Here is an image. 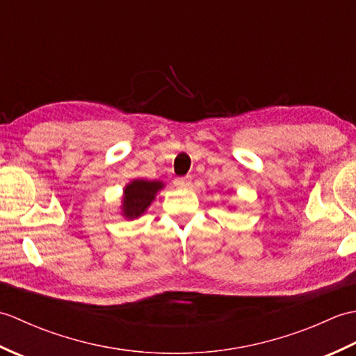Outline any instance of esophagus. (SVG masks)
<instances>
[{"label": "esophagus", "instance_id": "esophagus-1", "mask_svg": "<svg viewBox=\"0 0 356 356\" xmlns=\"http://www.w3.org/2000/svg\"><path fill=\"white\" fill-rule=\"evenodd\" d=\"M174 185L179 188H186L191 185V177L190 176H184V177H176L174 179Z\"/></svg>", "mask_w": 356, "mask_h": 356}]
</instances>
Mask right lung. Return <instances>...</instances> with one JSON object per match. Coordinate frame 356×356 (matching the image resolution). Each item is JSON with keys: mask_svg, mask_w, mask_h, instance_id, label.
<instances>
[{"mask_svg": "<svg viewBox=\"0 0 356 356\" xmlns=\"http://www.w3.org/2000/svg\"><path fill=\"white\" fill-rule=\"evenodd\" d=\"M163 188L161 182H148V180H133L125 186L124 195V216L128 218L139 217L153 202L156 193Z\"/></svg>", "mask_w": 356, "mask_h": 356, "instance_id": "add662e5", "label": "right lung"}]
</instances>
